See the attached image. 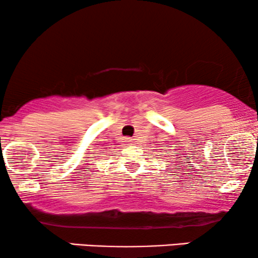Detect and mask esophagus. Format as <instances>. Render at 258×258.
<instances>
[{"label": "esophagus", "instance_id": "obj_1", "mask_svg": "<svg viewBox=\"0 0 258 258\" xmlns=\"http://www.w3.org/2000/svg\"><path fill=\"white\" fill-rule=\"evenodd\" d=\"M124 141H125V142H126V143H130V142H132V140H130V139H129V137H126V139H125Z\"/></svg>", "mask_w": 258, "mask_h": 258}]
</instances>
